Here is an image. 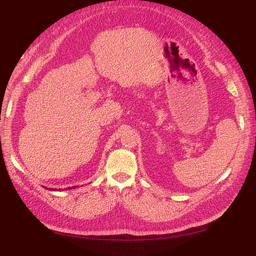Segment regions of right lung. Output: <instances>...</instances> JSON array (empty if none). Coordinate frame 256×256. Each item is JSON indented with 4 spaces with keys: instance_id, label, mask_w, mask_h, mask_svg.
I'll list each match as a JSON object with an SVG mask.
<instances>
[{
    "instance_id": "1",
    "label": "right lung",
    "mask_w": 256,
    "mask_h": 256,
    "mask_svg": "<svg viewBox=\"0 0 256 256\" xmlns=\"http://www.w3.org/2000/svg\"><path fill=\"white\" fill-rule=\"evenodd\" d=\"M44 188H46V187H44ZM72 188L74 189V188H76V186H74V187H72ZM72 188H70V187H68V188H66V189H72ZM49 190H51V191H60V189H58H58H56V188H49Z\"/></svg>"
}]
</instances>
